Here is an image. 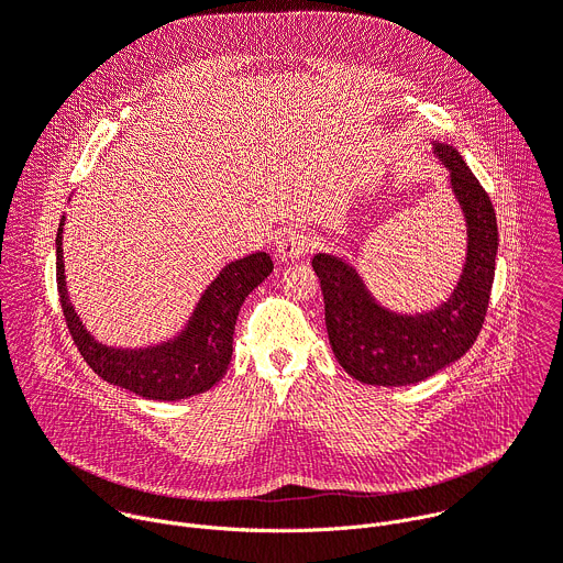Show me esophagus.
<instances>
[{"label": "esophagus", "mask_w": 563, "mask_h": 563, "mask_svg": "<svg viewBox=\"0 0 563 563\" xmlns=\"http://www.w3.org/2000/svg\"><path fill=\"white\" fill-rule=\"evenodd\" d=\"M313 247V238L302 229H289L276 240V256L280 261L302 258Z\"/></svg>", "instance_id": "obj_1"}]
</instances>
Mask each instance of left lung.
Segmentation results:
<instances>
[{"instance_id": "left-lung-1", "label": "left lung", "mask_w": 563, "mask_h": 563, "mask_svg": "<svg viewBox=\"0 0 563 563\" xmlns=\"http://www.w3.org/2000/svg\"><path fill=\"white\" fill-rule=\"evenodd\" d=\"M467 227L461 278L445 302L421 313H396L376 302L358 272L339 256L316 254L311 267L325 300L330 345L341 367L361 383L398 387L426 380L459 361L484 328L499 231L495 207L459 151L432 142Z\"/></svg>"}]
</instances>
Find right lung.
<instances>
[{"label": "right lung", "mask_w": 563, "mask_h": 563, "mask_svg": "<svg viewBox=\"0 0 563 563\" xmlns=\"http://www.w3.org/2000/svg\"><path fill=\"white\" fill-rule=\"evenodd\" d=\"M62 229L64 216L55 238L57 294L68 332L89 367L107 383L153 400H178L211 389L229 367L240 305L274 272L269 254L256 252L229 263L205 289L189 323L176 339L153 347L118 350L98 343L68 300Z\"/></svg>", "instance_id": "add662e5"}]
</instances>
